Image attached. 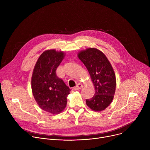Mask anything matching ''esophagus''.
I'll use <instances>...</instances> for the list:
<instances>
[{
    "mask_svg": "<svg viewBox=\"0 0 150 150\" xmlns=\"http://www.w3.org/2000/svg\"><path fill=\"white\" fill-rule=\"evenodd\" d=\"M83 87V85L81 83H78L76 86L74 87V90H78L79 89H81Z\"/></svg>",
    "mask_w": 150,
    "mask_h": 150,
    "instance_id": "1",
    "label": "esophagus"
}]
</instances>
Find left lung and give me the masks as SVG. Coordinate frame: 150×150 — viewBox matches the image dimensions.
I'll return each mask as SVG.
<instances>
[{
    "instance_id": "1",
    "label": "left lung",
    "mask_w": 150,
    "mask_h": 150,
    "mask_svg": "<svg viewBox=\"0 0 150 150\" xmlns=\"http://www.w3.org/2000/svg\"><path fill=\"white\" fill-rule=\"evenodd\" d=\"M78 57L87 68L95 88L94 96L86 100V104L92 110L103 111L112 103L116 91L113 67L105 55L96 48L81 50Z\"/></svg>"
}]
</instances>
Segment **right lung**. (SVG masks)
Returning a JSON list of instances; mask_svg holds the SVG:
<instances>
[{"label": "right lung", "instance_id": "obj_1", "mask_svg": "<svg viewBox=\"0 0 150 150\" xmlns=\"http://www.w3.org/2000/svg\"><path fill=\"white\" fill-rule=\"evenodd\" d=\"M65 56L62 51L47 50L38 57L31 77L33 96L40 108L53 115L65 109L70 89L56 74Z\"/></svg>", "mask_w": 150, "mask_h": 150}]
</instances>
